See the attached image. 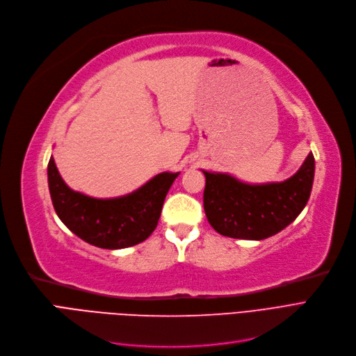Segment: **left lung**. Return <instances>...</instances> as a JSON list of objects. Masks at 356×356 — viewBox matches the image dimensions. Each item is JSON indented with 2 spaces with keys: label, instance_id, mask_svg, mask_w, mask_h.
Here are the masks:
<instances>
[{
  "label": "left lung",
  "instance_id": "1",
  "mask_svg": "<svg viewBox=\"0 0 356 356\" xmlns=\"http://www.w3.org/2000/svg\"><path fill=\"white\" fill-rule=\"evenodd\" d=\"M206 175L202 195L211 227L234 239L262 241L293 223L306 207L314 179V156L282 182L250 185L227 174Z\"/></svg>",
  "mask_w": 356,
  "mask_h": 356
}]
</instances>
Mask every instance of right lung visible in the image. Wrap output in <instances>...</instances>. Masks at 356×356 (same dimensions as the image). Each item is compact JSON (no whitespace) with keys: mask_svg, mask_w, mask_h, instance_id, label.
<instances>
[{"mask_svg":"<svg viewBox=\"0 0 356 356\" xmlns=\"http://www.w3.org/2000/svg\"><path fill=\"white\" fill-rule=\"evenodd\" d=\"M179 172H162L131 194L99 200L71 190L54 158L47 165L49 191L62 223L78 238L103 249H123L146 241L158 226L165 197Z\"/></svg>","mask_w":356,"mask_h":356,"instance_id":"obj_1","label":"right lung"}]
</instances>
